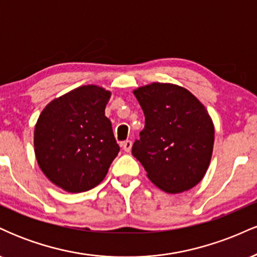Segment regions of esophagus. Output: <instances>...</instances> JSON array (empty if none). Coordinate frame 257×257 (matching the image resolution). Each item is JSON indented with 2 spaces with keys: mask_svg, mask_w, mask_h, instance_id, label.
Wrapping results in <instances>:
<instances>
[{
  "mask_svg": "<svg viewBox=\"0 0 257 257\" xmlns=\"http://www.w3.org/2000/svg\"><path fill=\"white\" fill-rule=\"evenodd\" d=\"M132 141L131 140H125V141H123L122 144H120V146H122V149L124 150L125 152H131V150H132Z\"/></svg>",
  "mask_w": 257,
  "mask_h": 257,
  "instance_id": "1",
  "label": "esophagus"
}]
</instances>
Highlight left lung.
I'll return each instance as SVG.
<instances>
[{"instance_id": "left-lung-1", "label": "left lung", "mask_w": 257, "mask_h": 257, "mask_svg": "<svg viewBox=\"0 0 257 257\" xmlns=\"http://www.w3.org/2000/svg\"><path fill=\"white\" fill-rule=\"evenodd\" d=\"M134 95L145 114V128L133 144V156L161 190H191L203 179L213 153L214 124L208 111L175 84L152 83Z\"/></svg>"}]
</instances>
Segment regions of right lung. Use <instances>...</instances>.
I'll list each match as a JSON object with an SVG mask.
<instances>
[{
  "label": "right lung",
  "mask_w": 257,
  "mask_h": 257,
  "mask_svg": "<svg viewBox=\"0 0 257 257\" xmlns=\"http://www.w3.org/2000/svg\"><path fill=\"white\" fill-rule=\"evenodd\" d=\"M110 91L82 85L46 106L35 126V155L53 184L85 192L105 179L119 152L105 116Z\"/></svg>",
  "instance_id": "add662e5"
}]
</instances>
